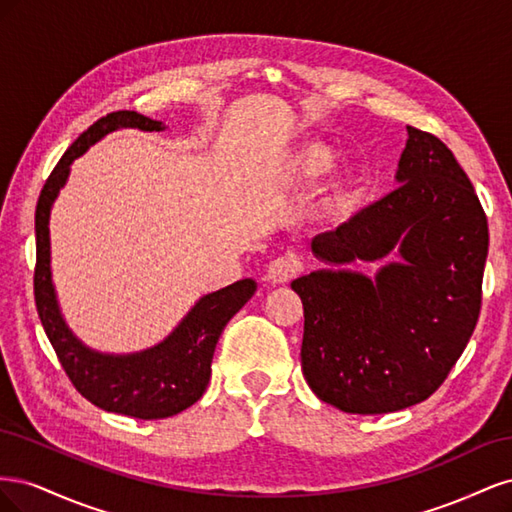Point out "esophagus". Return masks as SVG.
Listing matches in <instances>:
<instances>
[{"mask_svg": "<svg viewBox=\"0 0 512 512\" xmlns=\"http://www.w3.org/2000/svg\"><path fill=\"white\" fill-rule=\"evenodd\" d=\"M301 271H303L301 258L294 256V254H286V256H280V258H275L271 262L269 271H267V277H269L273 284H288Z\"/></svg>", "mask_w": 512, "mask_h": 512, "instance_id": "esophagus-1", "label": "esophagus"}]
</instances>
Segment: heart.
Returning <instances> with one entry per match:
<instances>
[{
    "label": "heart",
    "instance_id": "b5f03b06",
    "mask_svg": "<svg viewBox=\"0 0 512 512\" xmlns=\"http://www.w3.org/2000/svg\"><path fill=\"white\" fill-rule=\"evenodd\" d=\"M335 153L324 143H307L292 158V173L299 177H320L333 166Z\"/></svg>",
    "mask_w": 512,
    "mask_h": 512
}]
</instances>
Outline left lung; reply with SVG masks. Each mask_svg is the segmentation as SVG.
Returning a JSON list of instances; mask_svg holds the SVG:
<instances>
[{"label":"left lung","instance_id":"obj_1","mask_svg":"<svg viewBox=\"0 0 512 512\" xmlns=\"http://www.w3.org/2000/svg\"><path fill=\"white\" fill-rule=\"evenodd\" d=\"M399 185L312 243L329 269L290 286L303 301V376L350 414H386L440 389L466 350L483 301L487 215L438 136L408 126ZM400 245L369 281L343 265Z\"/></svg>","mask_w":512,"mask_h":512}]
</instances>
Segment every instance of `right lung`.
<instances>
[{"label": "right lung", "mask_w": 512, "mask_h": 512, "mask_svg": "<svg viewBox=\"0 0 512 512\" xmlns=\"http://www.w3.org/2000/svg\"><path fill=\"white\" fill-rule=\"evenodd\" d=\"M117 128L164 130L134 111L108 113L89 126L70 149L61 156L53 173L46 179L36 205V269L34 297L46 337L64 367L66 376L91 404L141 421L166 418L183 412L203 397L211 378V359L215 344L239 309L252 299L254 280H241L200 299L179 327L156 348L113 356L85 348L66 327L59 314L55 290L51 282V245H49V213L61 185L66 183L74 158Z\"/></svg>", "instance_id": "obj_1"}]
</instances>
